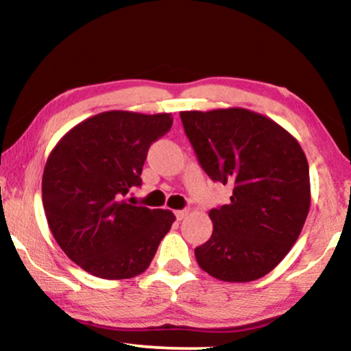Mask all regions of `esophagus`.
<instances>
[{"label":"esophagus","mask_w":351,"mask_h":351,"mask_svg":"<svg viewBox=\"0 0 351 351\" xmlns=\"http://www.w3.org/2000/svg\"><path fill=\"white\" fill-rule=\"evenodd\" d=\"M189 214V210L186 209H182V210H176V217H177V220H182L185 217V215Z\"/></svg>","instance_id":"34e87169"}]
</instances>
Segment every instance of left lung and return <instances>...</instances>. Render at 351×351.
Segmentation results:
<instances>
[{"mask_svg":"<svg viewBox=\"0 0 351 351\" xmlns=\"http://www.w3.org/2000/svg\"><path fill=\"white\" fill-rule=\"evenodd\" d=\"M180 119L206 174L233 186L230 203L209 210L214 230L195 249L196 262L220 281L265 276L291 251L310 210L300 143L246 108L180 112Z\"/></svg>","mask_w":351,"mask_h":351,"instance_id":"8db88e82","label":"left lung"}]
</instances>
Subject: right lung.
<instances>
[{
	"instance_id": "add662e5",
	"label": "right lung",
	"mask_w": 351,
	"mask_h": 351,
	"mask_svg": "<svg viewBox=\"0 0 351 351\" xmlns=\"http://www.w3.org/2000/svg\"><path fill=\"white\" fill-rule=\"evenodd\" d=\"M172 126L171 113L112 110L76 124L52 148L43 206L62 251L104 280L145 271L176 215L123 198L142 184L148 148Z\"/></svg>"
}]
</instances>
